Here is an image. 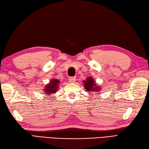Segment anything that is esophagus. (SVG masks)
Returning <instances> with one entry per match:
<instances>
[{
    "label": "esophagus",
    "instance_id": "1",
    "mask_svg": "<svg viewBox=\"0 0 149 149\" xmlns=\"http://www.w3.org/2000/svg\"><path fill=\"white\" fill-rule=\"evenodd\" d=\"M76 77H71L68 78V81L70 82H75Z\"/></svg>",
    "mask_w": 149,
    "mask_h": 149
}]
</instances>
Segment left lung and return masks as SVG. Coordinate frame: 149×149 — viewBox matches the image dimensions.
Here are the masks:
<instances>
[{
	"instance_id": "8db88e82",
	"label": "left lung",
	"mask_w": 149,
	"mask_h": 149,
	"mask_svg": "<svg viewBox=\"0 0 149 149\" xmlns=\"http://www.w3.org/2000/svg\"><path fill=\"white\" fill-rule=\"evenodd\" d=\"M85 89L88 91H100V88L96 85L95 81L93 80L92 77H88L86 81H84Z\"/></svg>"
}]
</instances>
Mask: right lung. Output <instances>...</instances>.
Instances as JSON below:
<instances>
[{
    "label": "right lung",
    "mask_w": 149,
    "mask_h": 149,
    "mask_svg": "<svg viewBox=\"0 0 149 149\" xmlns=\"http://www.w3.org/2000/svg\"><path fill=\"white\" fill-rule=\"evenodd\" d=\"M58 84L59 81L57 79H52L51 81L45 87L44 91L46 93V94L48 95V96L51 95L53 93H55L58 91Z\"/></svg>",
    "instance_id": "add662e5"
}]
</instances>
